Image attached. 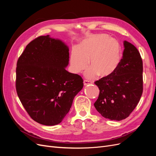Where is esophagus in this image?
I'll use <instances>...</instances> for the list:
<instances>
[{
    "label": "esophagus",
    "instance_id": "34e87169",
    "mask_svg": "<svg viewBox=\"0 0 156 156\" xmlns=\"http://www.w3.org/2000/svg\"><path fill=\"white\" fill-rule=\"evenodd\" d=\"M90 83H91V82L89 81H87V80H84V81H83V84H84V86H87V84H89Z\"/></svg>",
    "mask_w": 156,
    "mask_h": 156
}]
</instances>
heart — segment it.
<instances>
[{
	"instance_id": "obj_1",
	"label": "heart",
	"mask_w": 156,
	"mask_h": 156,
	"mask_svg": "<svg viewBox=\"0 0 156 156\" xmlns=\"http://www.w3.org/2000/svg\"><path fill=\"white\" fill-rule=\"evenodd\" d=\"M121 59L119 42L105 34L89 36L83 39L77 49L72 50L69 63L74 73H79L88 66L85 77L92 79L99 76L106 78L111 76L117 69Z\"/></svg>"
}]
</instances>
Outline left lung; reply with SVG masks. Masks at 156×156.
<instances>
[{"instance_id": "1", "label": "left lung", "mask_w": 156, "mask_h": 156, "mask_svg": "<svg viewBox=\"0 0 156 156\" xmlns=\"http://www.w3.org/2000/svg\"><path fill=\"white\" fill-rule=\"evenodd\" d=\"M123 56L111 76L95 82L100 94L94 107L105 119L120 121L134 110L143 94V61L139 51L124 41Z\"/></svg>"}]
</instances>
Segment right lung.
Instances as JSON below:
<instances>
[{"label": "right lung", "instance_id": "add662e5", "mask_svg": "<svg viewBox=\"0 0 156 156\" xmlns=\"http://www.w3.org/2000/svg\"><path fill=\"white\" fill-rule=\"evenodd\" d=\"M68 64V46L49 35L32 40L19 58L17 95L28 114L37 123L60 124L83 88L81 76L66 69Z\"/></svg>", "mask_w": 156, "mask_h": 156}]
</instances>
